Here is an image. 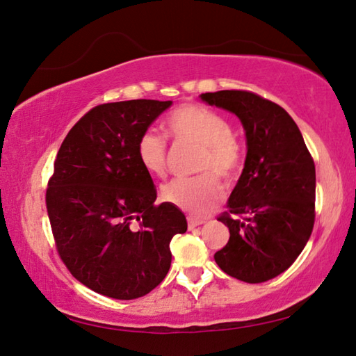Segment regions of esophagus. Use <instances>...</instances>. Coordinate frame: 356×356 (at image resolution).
Returning a JSON list of instances; mask_svg holds the SVG:
<instances>
[{
  "label": "esophagus",
  "mask_w": 356,
  "mask_h": 356,
  "mask_svg": "<svg viewBox=\"0 0 356 356\" xmlns=\"http://www.w3.org/2000/svg\"><path fill=\"white\" fill-rule=\"evenodd\" d=\"M204 222L205 221H202V219H196V218H193V216H188V229L190 230L199 227V225H202Z\"/></svg>",
  "instance_id": "obj_1"
}]
</instances>
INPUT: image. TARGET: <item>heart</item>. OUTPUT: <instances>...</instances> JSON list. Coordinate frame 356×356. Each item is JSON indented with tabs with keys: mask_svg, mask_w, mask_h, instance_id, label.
<instances>
[{
	"mask_svg": "<svg viewBox=\"0 0 356 356\" xmlns=\"http://www.w3.org/2000/svg\"><path fill=\"white\" fill-rule=\"evenodd\" d=\"M166 127L177 138H190L204 145L196 177H177L168 182L161 196L172 205L195 216H204L222 199L224 182H234L243 165L241 146L232 135L230 122L211 108L199 104L179 107L166 120ZM140 165L151 176H163L166 171V141L156 131H146L137 141Z\"/></svg>",
	"mask_w": 356,
	"mask_h": 356,
	"instance_id": "b5f03b06",
	"label": "heart"
}]
</instances>
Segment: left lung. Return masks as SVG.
<instances>
[{
	"mask_svg": "<svg viewBox=\"0 0 356 356\" xmlns=\"http://www.w3.org/2000/svg\"><path fill=\"white\" fill-rule=\"evenodd\" d=\"M235 113L245 132L241 177L218 218L229 243L215 254L225 274L245 283L280 275L305 248L314 225L316 170L299 127L285 108L243 90L202 93Z\"/></svg>",
	"mask_w": 356,
	"mask_h": 356,
	"instance_id": "left-lung-1",
	"label": "left lung"
}]
</instances>
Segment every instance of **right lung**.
<instances>
[{"mask_svg": "<svg viewBox=\"0 0 356 356\" xmlns=\"http://www.w3.org/2000/svg\"><path fill=\"white\" fill-rule=\"evenodd\" d=\"M172 101L132 99L93 107L63 140L47 190L57 252L95 293L131 300L160 285L170 243L185 234L176 205H154L157 190L137 141Z\"/></svg>", "mask_w": 356, "mask_h": 356, "instance_id": "add662e5", "label": "right lung"}]
</instances>
